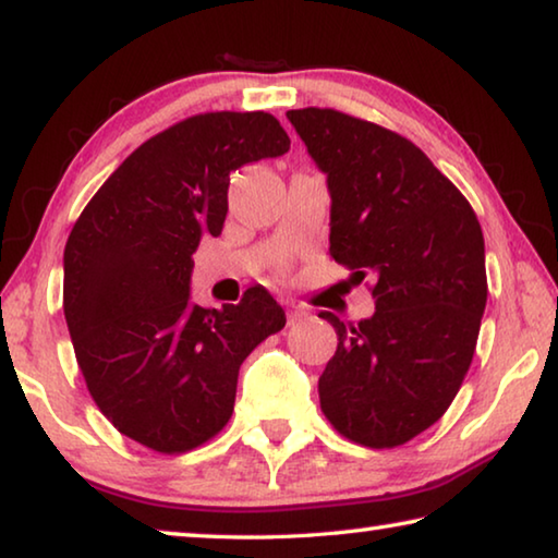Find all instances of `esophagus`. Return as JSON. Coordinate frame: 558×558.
Here are the masks:
<instances>
[{
	"mask_svg": "<svg viewBox=\"0 0 558 558\" xmlns=\"http://www.w3.org/2000/svg\"><path fill=\"white\" fill-rule=\"evenodd\" d=\"M286 313H288V325H298L302 319H307V310H302L298 305H290Z\"/></svg>",
	"mask_w": 558,
	"mask_h": 558,
	"instance_id": "obj_1",
	"label": "esophagus"
}]
</instances>
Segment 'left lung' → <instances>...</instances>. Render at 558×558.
Masks as SVG:
<instances>
[{
  "instance_id": "8db88e82",
  "label": "left lung",
  "mask_w": 558,
  "mask_h": 558,
  "mask_svg": "<svg viewBox=\"0 0 558 558\" xmlns=\"http://www.w3.org/2000/svg\"><path fill=\"white\" fill-rule=\"evenodd\" d=\"M327 177L329 256L374 276V315L337 329L319 405L349 440L393 448L433 426L475 354L487 302L472 206L409 140L337 110H288Z\"/></svg>"
}]
</instances>
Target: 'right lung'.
<instances>
[{"mask_svg":"<svg viewBox=\"0 0 558 558\" xmlns=\"http://www.w3.org/2000/svg\"><path fill=\"white\" fill-rule=\"evenodd\" d=\"M290 149L268 112H204L140 145L75 221L63 313L98 409L122 436L184 452L229 423L243 359L286 327L258 286L239 305L192 300L194 251L221 235L231 172Z\"/></svg>","mask_w":558,"mask_h":558,"instance_id":"add662e5","label":"right lung"}]
</instances>
